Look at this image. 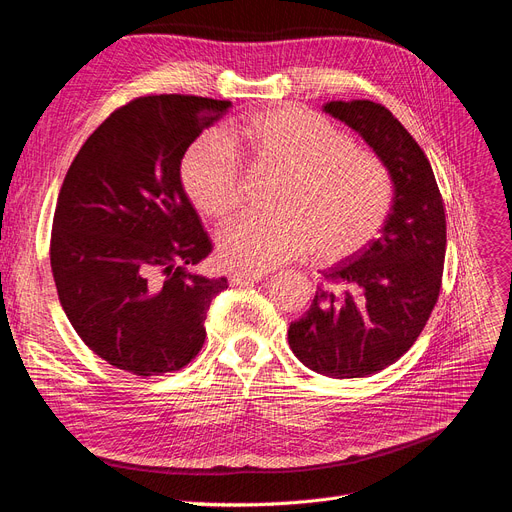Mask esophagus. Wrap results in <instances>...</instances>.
<instances>
[{
    "instance_id": "34e87169",
    "label": "esophagus",
    "mask_w": 512,
    "mask_h": 512,
    "mask_svg": "<svg viewBox=\"0 0 512 512\" xmlns=\"http://www.w3.org/2000/svg\"><path fill=\"white\" fill-rule=\"evenodd\" d=\"M264 277V273H258V271H233L231 275H229V279H231V283L233 285H248V283H258V281H262Z\"/></svg>"
}]
</instances>
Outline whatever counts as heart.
Here are the masks:
<instances>
[{"label":"heart","mask_w":512,"mask_h":512,"mask_svg":"<svg viewBox=\"0 0 512 512\" xmlns=\"http://www.w3.org/2000/svg\"><path fill=\"white\" fill-rule=\"evenodd\" d=\"M283 172L273 216H243L218 235L233 269L269 271L315 248L334 262L372 243L393 210V178L380 157L313 111L281 107L245 117L227 134H203L182 159V182L210 218L241 201V163Z\"/></svg>","instance_id":"heart-1"}]
</instances>
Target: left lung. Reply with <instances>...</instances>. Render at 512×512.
Segmentation results:
<instances>
[{"mask_svg": "<svg viewBox=\"0 0 512 512\" xmlns=\"http://www.w3.org/2000/svg\"><path fill=\"white\" fill-rule=\"evenodd\" d=\"M323 111L353 128L393 178V210L361 252L325 271L288 342L330 378L376 374L410 351L431 317L445 260V210L431 163L401 121L372 100H330Z\"/></svg>", "mask_w": 512, "mask_h": 512, "instance_id": "8db88e82", "label": "left lung"}]
</instances>
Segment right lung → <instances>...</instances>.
Wrapping results in <instances>:
<instances>
[{
	"label": "right lung",
	"mask_w": 512,
	"mask_h": 512,
	"mask_svg": "<svg viewBox=\"0 0 512 512\" xmlns=\"http://www.w3.org/2000/svg\"><path fill=\"white\" fill-rule=\"evenodd\" d=\"M229 100L140 96L90 134L65 176L50 264L77 336L117 370L142 378L185 367L206 340L227 277L195 273L212 241L180 180L191 142Z\"/></svg>",
	"instance_id": "1"
}]
</instances>
